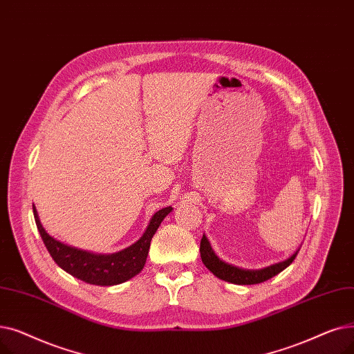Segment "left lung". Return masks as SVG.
I'll return each instance as SVG.
<instances>
[{"label":"left lung","mask_w":354,"mask_h":354,"mask_svg":"<svg viewBox=\"0 0 354 354\" xmlns=\"http://www.w3.org/2000/svg\"><path fill=\"white\" fill-rule=\"evenodd\" d=\"M298 250L294 252L288 259L274 263L271 266H266L262 269H242L238 266H233L230 263H226L225 261L218 258L214 254V250L212 249L210 242L207 241L205 234L200 241V257L209 271L213 272V275H216L217 278H221L226 282L238 283V285H254V283H261L263 281L271 279L272 277L278 275L279 272L283 271L285 268L292 263V261L298 254Z\"/></svg>","instance_id":"8db88e82"}]
</instances>
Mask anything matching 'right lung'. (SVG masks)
<instances>
[{"mask_svg":"<svg viewBox=\"0 0 354 354\" xmlns=\"http://www.w3.org/2000/svg\"><path fill=\"white\" fill-rule=\"evenodd\" d=\"M171 210L173 207L168 206L156 212L142 236L131 246L115 252V254H93V252L67 246L50 236L41 226L37 210L32 205V213H35V221L40 236L55 262L72 277L92 285H100V287L122 283L142 271L151 239H153L164 217Z\"/></svg>","mask_w":354,"mask_h":354,"instance_id":"add662e5","label":"right lung"}]
</instances>
